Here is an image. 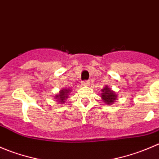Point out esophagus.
Returning <instances> with one entry per match:
<instances>
[{
	"mask_svg": "<svg viewBox=\"0 0 159 159\" xmlns=\"http://www.w3.org/2000/svg\"><path fill=\"white\" fill-rule=\"evenodd\" d=\"M82 85L83 86H89L90 85V82L89 81H82Z\"/></svg>",
	"mask_w": 159,
	"mask_h": 159,
	"instance_id": "esophagus-1",
	"label": "esophagus"
}]
</instances>
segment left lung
<instances>
[{
    "label": "left lung",
    "instance_id": "8db88e82",
    "mask_svg": "<svg viewBox=\"0 0 159 159\" xmlns=\"http://www.w3.org/2000/svg\"><path fill=\"white\" fill-rule=\"evenodd\" d=\"M101 98L106 105H111L115 102L118 98V94L108 85H105L103 89H102Z\"/></svg>",
    "mask_w": 159,
    "mask_h": 159
}]
</instances>
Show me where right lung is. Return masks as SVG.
<instances>
[{
  "label": "right lung",
  "instance_id": "obj_1",
  "mask_svg": "<svg viewBox=\"0 0 159 159\" xmlns=\"http://www.w3.org/2000/svg\"><path fill=\"white\" fill-rule=\"evenodd\" d=\"M69 93H70V89H68V88L67 89H61V90H60L59 92L54 96V98L56 99L57 103L64 104L66 102V99L68 98Z\"/></svg>",
  "mask_w": 159,
  "mask_h": 159
}]
</instances>
